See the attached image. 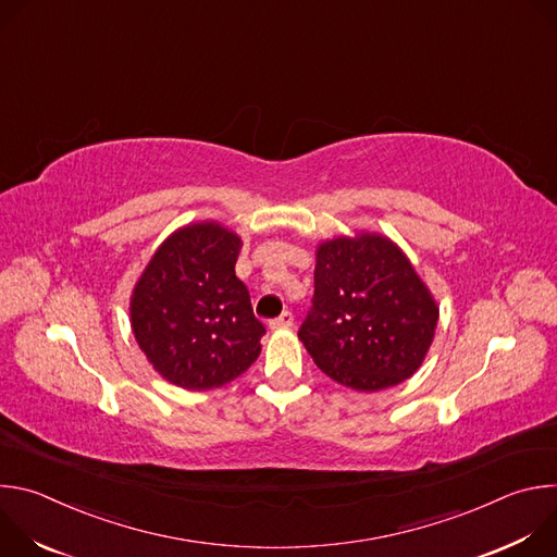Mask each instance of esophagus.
I'll list each match as a JSON object with an SVG mask.
<instances>
[{
	"instance_id": "1",
	"label": "esophagus",
	"mask_w": 557,
	"mask_h": 557,
	"mask_svg": "<svg viewBox=\"0 0 557 557\" xmlns=\"http://www.w3.org/2000/svg\"><path fill=\"white\" fill-rule=\"evenodd\" d=\"M293 326V312L284 310L280 317H275V320L271 322V329L273 331H284V329H290Z\"/></svg>"
}]
</instances>
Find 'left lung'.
Returning a JSON list of instances; mask_svg holds the SVG:
<instances>
[{
	"mask_svg": "<svg viewBox=\"0 0 557 557\" xmlns=\"http://www.w3.org/2000/svg\"><path fill=\"white\" fill-rule=\"evenodd\" d=\"M438 324V306L389 237L357 233L317 247L314 295L299 339L324 374L357 392L410 379Z\"/></svg>",
	"mask_w": 557,
	"mask_h": 557,
	"instance_id": "obj_1",
	"label": "left lung"
}]
</instances>
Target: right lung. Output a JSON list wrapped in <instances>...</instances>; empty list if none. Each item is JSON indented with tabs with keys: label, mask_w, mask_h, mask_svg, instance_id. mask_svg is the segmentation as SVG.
<instances>
[{
	"label": "right lung",
	"mask_w": 557,
	"mask_h": 557,
	"mask_svg": "<svg viewBox=\"0 0 557 557\" xmlns=\"http://www.w3.org/2000/svg\"><path fill=\"white\" fill-rule=\"evenodd\" d=\"M243 240L218 222L174 231L138 277L129 317L153 370L185 389L220 387L258 359L267 333L235 277Z\"/></svg>",
	"instance_id": "obj_1"
}]
</instances>
